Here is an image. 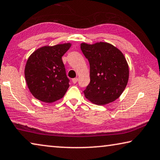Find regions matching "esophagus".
<instances>
[{"instance_id":"obj_1","label":"esophagus","mask_w":160,"mask_h":160,"mask_svg":"<svg viewBox=\"0 0 160 160\" xmlns=\"http://www.w3.org/2000/svg\"><path fill=\"white\" fill-rule=\"evenodd\" d=\"M78 78H73V79L72 80V82H73V83H74V84H75V83L78 82Z\"/></svg>"}]
</instances>
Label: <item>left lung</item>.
I'll list each match as a JSON object with an SVG mask.
<instances>
[{
	"instance_id": "8db88e82",
	"label": "left lung",
	"mask_w": 160,
	"mask_h": 160,
	"mask_svg": "<svg viewBox=\"0 0 160 160\" xmlns=\"http://www.w3.org/2000/svg\"><path fill=\"white\" fill-rule=\"evenodd\" d=\"M81 50L90 63V82L83 91L85 98L98 105L118 99L125 89L129 67L120 50L108 42H82Z\"/></svg>"
}]
</instances>
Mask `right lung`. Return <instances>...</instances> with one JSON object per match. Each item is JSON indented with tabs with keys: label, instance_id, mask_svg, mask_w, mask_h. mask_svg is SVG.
<instances>
[{
	"label": "right lung",
	"instance_id": "right-lung-1",
	"mask_svg": "<svg viewBox=\"0 0 160 160\" xmlns=\"http://www.w3.org/2000/svg\"><path fill=\"white\" fill-rule=\"evenodd\" d=\"M70 43L43 46L30 55L25 68V81L30 92L42 102L50 103L61 99L69 88L62 57Z\"/></svg>",
	"mask_w": 160,
	"mask_h": 160
}]
</instances>
